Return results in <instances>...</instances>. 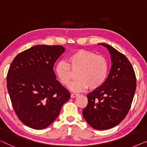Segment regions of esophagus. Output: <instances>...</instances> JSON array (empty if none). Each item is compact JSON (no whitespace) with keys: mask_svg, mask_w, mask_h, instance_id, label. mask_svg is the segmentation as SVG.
<instances>
[{"mask_svg":"<svg viewBox=\"0 0 147 147\" xmlns=\"http://www.w3.org/2000/svg\"><path fill=\"white\" fill-rule=\"evenodd\" d=\"M78 95H79V94L72 93V94H71V98H75V97H76L77 96H78Z\"/></svg>","mask_w":147,"mask_h":147,"instance_id":"1","label":"esophagus"}]
</instances>
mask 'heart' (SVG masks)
Here are the masks:
<instances>
[{
	"mask_svg": "<svg viewBox=\"0 0 147 147\" xmlns=\"http://www.w3.org/2000/svg\"><path fill=\"white\" fill-rule=\"evenodd\" d=\"M67 61L68 63L58 62L55 68L57 78L63 85L69 84L76 71L77 78L69 86L73 91H82L88 87L96 89L104 83L108 73V63L102 55L78 49L68 57Z\"/></svg>",
	"mask_w": 147,
	"mask_h": 147,
	"instance_id": "b5f03b06",
	"label": "heart"
}]
</instances>
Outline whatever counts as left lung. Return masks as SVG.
I'll return each instance as SVG.
<instances>
[{
	"mask_svg": "<svg viewBox=\"0 0 147 147\" xmlns=\"http://www.w3.org/2000/svg\"><path fill=\"white\" fill-rule=\"evenodd\" d=\"M98 45L109 50L112 66L104 83L87 94L88 105L82 115L94 129L106 130L119 125L128 114L136 79L132 65L123 54L109 45Z\"/></svg>",
	"mask_w": 147,
	"mask_h": 147,
	"instance_id": "left-lung-1",
	"label": "left lung"
}]
</instances>
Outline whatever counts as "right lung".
I'll list each match as a JSON object with an SVG mask.
<instances>
[{"label":"right lung","mask_w":147,"mask_h":147,"mask_svg":"<svg viewBox=\"0 0 147 147\" xmlns=\"http://www.w3.org/2000/svg\"><path fill=\"white\" fill-rule=\"evenodd\" d=\"M61 45H35L18 54L7 76L14 111L24 125L34 129L49 127L71 94L56 80L54 64L65 52Z\"/></svg>","instance_id":"obj_1"}]
</instances>
